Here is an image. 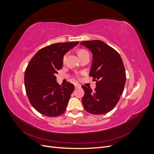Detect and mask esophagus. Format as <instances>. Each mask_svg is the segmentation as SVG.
Instances as JSON below:
<instances>
[{"instance_id": "1", "label": "esophagus", "mask_w": 154, "mask_h": 154, "mask_svg": "<svg viewBox=\"0 0 154 154\" xmlns=\"http://www.w3.org/2000/svg\"><path fill=\"white\" fill-rule=\"evenodd\" d=\"M74 87H75V88H81V85H80V84H77V83H76V84H74Z\"/></svg>"}]
</instances>
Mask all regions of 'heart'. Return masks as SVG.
Here are the masks:
<instances>
[{
  "mask_svg": "<svg viewBox=\"0 0 154 154\" xmlns=\"http://www.w3.org/2000/svg\"><path fill=\"white\" fill-rule=\"evenodd\" d=\"M85 52H87V51L85 50V49H80V50H79L78 52V56L80 55V54H82L83 53H85ZM66 55H65L64 57H63V61H65V60H66Z\"/></svg>",
  "mask_w": 154,
  "mask_h": 154,
  "instance_id": "heart-1",
  "label": "heart"
}]
</instances>
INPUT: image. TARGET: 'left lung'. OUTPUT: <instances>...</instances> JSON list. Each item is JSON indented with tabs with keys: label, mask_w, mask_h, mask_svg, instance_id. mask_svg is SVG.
<instances>
[{
	"label": "left lung",
	"mask_w": 154,
	"mask_h": 154,
	"mask_svg": "<svg viewBox=\"0 0 154 154\" xmlns=\"http://www.w3.org/2000/svg\"><path fill=\"white\" fill-rule=\"evenodd\" d=\"M80 44L92 53L89 76L96 82L94 91L82 86L85 92L83 105L88 113L106 114L114 108L124 90L126 73L123 60L117 51L103 41H84Z\"/></svg>",
	"instance_id": "left-lung-1"
}]
</instances>
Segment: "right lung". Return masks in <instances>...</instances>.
Masks as SVG:
<instances>
[{
  "label": "right lung",
  "instance_id": "right-lung-1",
  "mask_svg": "<svg viewBox=\"0 0 154 154\" xmlns=\"http://www.w3.org/2000/svg\"><path fill=\"white\" fill-rule=\"evenodd\" d=\"M78 43L70 42L46 46L27 65L24 74L26 91L30 103L41 114L56 117L66 111L74 86L69 82L63 86L59 85L55 75L62 68L64 54Z\"/></svg>",
  "mask_w": 154,
  "mask_h": 154
}]
</instances>
